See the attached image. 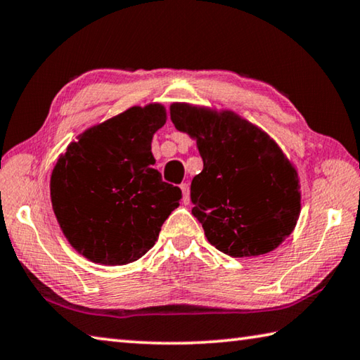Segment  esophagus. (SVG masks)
Instances as JSON below:
<instances>
[{"mask_svg": "<svg viewBox=\"0 0 360 360\" xmlns=\"http://www.w3.org/2000/svg\"><path fill=\"white\" fill-rule=\"evenodd\" d=\"M181 191H182V193H184V203L188 205V203H191V187H188L187 182L181 184Z\"/></svg>", "mask_w": 360, "mask_h": 360, "instance_id": "1", "label": "esophagus"}]
</instances>
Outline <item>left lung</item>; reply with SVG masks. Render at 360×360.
I'll return each mask as SVG.
<instances>
[{
	"mask_svg": "<svg viewBox=\"0 0 360 360\" xmlns=\"http://www.w3.org/2000/svg\"><path fill=\"white\" fill-rule=\"evenodd\" d=\"M169 117L203 158L191 186L192 214L211 245L240 259L276 249L295 229L302 192L275 139L231 109L176 101Z\"/></svg>",
	"mask_w": 360,
	"mask_h": 360,
	"instance_id": "8db88e82",
	"label": "left lung"
}]
</instances>
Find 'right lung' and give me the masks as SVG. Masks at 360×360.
<instances>
[{
  "mask_svg": "<svg viewBox=\"0 0 360 360\" xmlns=\"http://www.w3.org/2000/svg\"><path fill=\"white\" fill-rule=\"evenodd\" d=\"M167 122L160 103L131 106L77 135L51 176L60 229L94 264L127 265L155 245L181 188L154 168L152 138Z\"/></svg>",
  "mask_w": 360,
  "mask_h": 360,
  "instance_id": "add662e5",
  "label": "right lung"
}]
</instances>
